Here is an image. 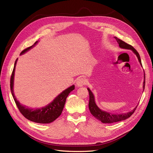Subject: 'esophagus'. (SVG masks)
Segmentation results:
<instances>
[{
	"label": "esophagus",
	"mask_w": 153,
	"mask_h": 153,
	"mask_svg": "<svg viewBox=\"0 0 153 153\" xmlns=\"http://www.w3.org/2000/svg\"><path fill=\"white\" fill-rule=\"evenodd\" d=\"M86 84V81L84 78H78L76 82V85L77 87H83Z\"/></svg>",
	"instance_id": "34e87169"
}]
</instances>
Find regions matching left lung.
Here are the masks:
<instances>
[{
	"instance_id": "left-lung-1",
	"label": "left lung",
	"mask_w": 153,
	"mask_h": 153,
	"mask_svg": "<svg viewBox=\"0 0 153 153\" xmlns=\"http://www.w3.org/2000/svg\"><path fill=\"white\" fill-rule=\"evenodd\" d=\"M117 41V43L119 44V47L122 48V49H126V50H131L132 52L136 55V56L138 60V62H139L141 67H142V62H141V59L140 57V55L138 53L137 51L131 45L127 44L125 43L124 41H122L117 38V37H114ZM145 88V73L144 76H143V91H144ZM87 90L89 91V108L91 114L95 117L97 119H98L101 123H116L119 121H124V120H126V119L129 118L131 115L134 113L135 110H136L137 106L136 107L134 108L133 110L130 111V112H128L126 113H123V114H112L108 112H106V111L100 109L98 105H96V101H95V98L94 96L92 93V92L91 91L89 87H87Z\"/></svg>"
}]
</instances>
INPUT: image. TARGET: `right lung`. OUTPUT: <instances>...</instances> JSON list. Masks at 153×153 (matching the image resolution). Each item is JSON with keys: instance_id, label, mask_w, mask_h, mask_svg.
Here are the masks:
<instances>
[{"instance_id": "1", "label": "right lung", "mask_w": 153, "mask_h": 153, "mask_svg": "<svg viewBox=\"0 0 153 153\" xmlns=\"http://www.w3.org/2000/svg\"><path fill=\"white\" fill-rule=\"evenodd\" d=\"M38 41H37L31 47L23 50L20 55H22L28 52L31 48L34 47L38 44ZM17 61L18 59L16 60L15 62V66H14L12 75L11 76L10 87L13 99L15 100L20 112L25 118L30 120V121L32 122L40 124H48L52 123L61 115L63 110L64 105H65L67 97L72 91L75 89V85H73L67 88L66 89L63 91L58 96L55 97L52 102H50L45 106H42V107L40 108H33L24 105L23 104H21L19 102V101L17 100L15 96V93H14V79H15V73Z\"/></svg>"}]
</instances>
